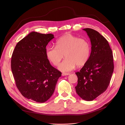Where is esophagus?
Returning a JSON list of instances; mask_svg holds the SVG:
<instances>
[{
	"instance_id": "esophagus-1",
	"label": "esophagus",
	"mask_w": 125,
	"mask_h": 125,
	"mask_svg": "<svg viewBox=\"0 0 125 125\" xmlns=\"http://www.w3.org/2000/svg\"><path fill=\"white\" fill-rule=\"evenodd\" d=\"M70 73H63L62 74V75L63 76H65V75H69Z\"/></svg>"
}]
</instances>
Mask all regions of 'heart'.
Returning a JSON list of instances; mask_svg holds the SVG:
<instances>
[{
  "label": "heart",
  "instance_id": "b5f03b06",
  "mask_svg": "<svg viewBox=\"0 0 125 125\" xmlns=\"http://www.w3.org/2000/svg\"><path fill=\"white\" fill-rule=\"evenodd\" d=\"M90 54L89 42L70 33L59 38L56 47L49 46L46 49L48 59L55 66H58L65 56L66 58L59 66V69L65 73L73 70L76 65L83 66L88 61Z\"/></svg>",
  "mask_w": 125,
  "mask_h": 125
}]
</instances>
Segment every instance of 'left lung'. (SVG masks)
<instances>
[{
    "label": "left lung",
    "mask_w": 125,
    "mask_h": 125,
    "mask_svg": "<svg viewBox=\"0 0 125 125\" xmlns=\"http://www.w3.org/2000/svg\"><path fill=\"white\" fill-rule=\"evenodd\" d=\"M86 31L91 43V52L87 62L75 73L78 80L76 93L83 99L92 101L107 89L114 72L113 52L106 39L98 31Z\"/></svg>",
    "instance_id": "1"
}]
</instances>
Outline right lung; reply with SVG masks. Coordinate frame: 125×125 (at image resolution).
Masks as SVG:
<instances>
[{"label":"right lung","instance_id":"1","mask_svg":"<svg viewBox=\"0 0 125 125\" xmlns=\"http://www.w3.org/2000/svg\"><path fill=\"white\" fill-rule=\"evenodd\" d=\"M54 38L51 33L32 32L17 43L13 51L12 73L19 91L28 99L39 103L47 101L61 76L46 55V46Z\"/></svg>","mask_w":125,"mask_h":125}]
</instances>
